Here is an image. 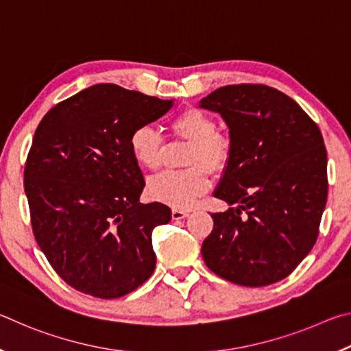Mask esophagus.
<instances>
[{"label": "esophagus", "instance_id": "obj_1", "mask_svg": "<svg viewBox=\"0 0 351 351\" xmlns=\"http://www.w3.org/2000/svg\"><path fill=\"white\" fill-rule=\"evenodd\" d=\"M187 215H189L187 210H180V209L171 210V218H173V219H182V218H186Z\"/></svg>", "mask_w": 351, "mask_h": 351}]
</instances>
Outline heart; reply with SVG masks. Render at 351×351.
Masks as SVG:
<instances>
[{"mask_svg": "<svg viewBox=\"0 0 351 351\" xmlns=\"http://www.w3.org/2000/svg\"><path fill=\"white\" fill-rule=\"evenodd\" d=\"M171 136L189 142L184 152V170L165 171L153 178L148 184V193L153 199L173 209H190L209 189L207 172L218 173L229 161L230 142L217 132V122L206 111L198 108L184 110L170 122ZM130 152L134 161L147 170H158L162 164L164 139L156 130L136 127L128 139Z\"/></svg>", "mask_w": 351, "mask_h": 351, "instance_id": "b5f03b06", "label": "heart"}]
</instances>
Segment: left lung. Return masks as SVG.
Returning <instances> with one entry per match:
<instances>
[{
    "label": "left lung",
    "instance_id": "obj_1",
    "mask_svg": "<svg viewBox=\"0 0 351 351\" xmlns=\"http://www.w3.org/2000/svg\"><path fill=\"white\" fill-rule=\"evenodd\" d=\"M199 106L221 114L230 154L213 197L204 263L243 287H266L293 272L319 235L326 204V150L316 122L287 94L266 85L221 86Z\"/></svg>",
    "mask_w": 351,
    "mask_h": 351
}]
</instances>
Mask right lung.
Wrapping results in <instances>:
<instances>
[{
  "label": "right lung",
  "instance_id": "obj_1",
  "mask_svg": "<svg viewBox=\"0 0 351 351\" xmlns=\"http://www.w3.org/2000/svg\"><path fill=\"white\" fill-rule=\"evenodd\" d=\"M171 106L99 83L57 104L35 130L25 169L32 230L52 268L80 293L117 299L153 274L152 232L171 210L139 203L145 181L128 139Z\"/></svg>",
  "mask_w": 351,
  "mask_h": 351
}]
</instances>
